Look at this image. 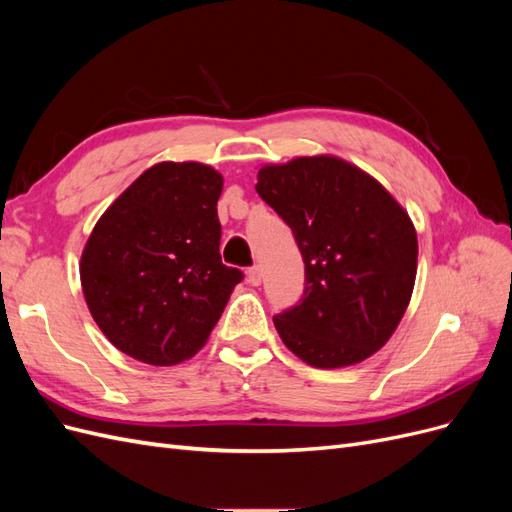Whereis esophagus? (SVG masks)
<instances>
[{
	"label": "esophagus",
	"instance_id": "1",
	"mask_svg": "<svg viewBox=\"0 0 512 512\" xmlns=\"http://www.w3.org/2000/svg\"><path fill=\"white\" fill-rule=\"evenodd\" d=\"M247 282H250L252 286H260V282H262L260 267H252L250 271H247Z\"/></svg>",
	"mask_w": 512,
	"mask_h": 512
}]
</instances>
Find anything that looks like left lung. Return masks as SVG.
<instances>
[{"label": "left lung", "mask_w": 512, "mask_h": 512, "mask_svg": "<svg viewBox=\"0 0 512 512\" xmlns=\"http://www.w3.org/2000/svg\"><path fill=\"white\" fill-rule=\"evenodd\" d=\"M256 192L292 228L305 262L301 303L273 318L286 348L318 369L369 359L412 299L418 241L408 211L327 153L265 164Z\"/></svg>", "instance_id": "left-lung-1"}]
</instances>
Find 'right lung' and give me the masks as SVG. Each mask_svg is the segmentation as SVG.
<instances>
[{"mask_svg": "<svg viewBox=\"0 0 512 512\" xmlns=\"http://www.w3.org/2000/svg\"><path fill=\"white\" fill-rule=\"evenodd\" d=\"M209 164L160 162L108 207L85 243L81 286L117 350L168 367L207 344L243 273L222 265L218 200Z\"/></svg>", "mask_w": 512, "mask_h": 512, "instance_id": "1", "label": "right lung"}]
</instances>
